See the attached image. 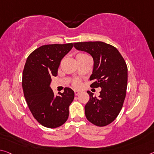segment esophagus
<instances>
[{
	"label": "esophagus",
	"mask_w": 154,
	"mask_h": 154,
	"mask_svg": "<svg viewBox=\"0 0 154 154\" xmlns=\"http://www.w3.org/2000/svg\"><path fill=\"white\" fill-rule=\"evenodd\" d=\"M80 93H81V92L79 91V90H75V94L77 96V95H79Z\"/></svg>",
	"instance_id": "obj_1"
}]
</instances>
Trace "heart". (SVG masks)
<instances>
[{
    "mask_svg": "<svg viewBox=\"0 0 154 154\" xmlns=\"http://www.w3.org/2000/svg\"><path fill=\"white\" fill-rule=\"evenodd\" d=\"M84 56H88L86 53H79L77 55V57H84ZM72 86L74 88H79L81 87L82 86V82L81 80L79 79H75L72 80Z\"/></svg>",
    "mask_w": 154,
    "mask_h": 154,
    "instance_id": "heart-1",
    "label": "heart"
}]
</instances>
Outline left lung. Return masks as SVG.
Wrapping results in <instances>:
<instances>
[{
  "label": "left lung",
  "instance_id": "1",
  "mask_svg": "<svg viewBox=\"0 0 154 154\" xmlns=\"http://www.w3.org/2000/svg\"><path fill=\"white\" fill-rule=\"evenodd\" d=\"M74 46L93 57V72L90 77L93 83L90 87L101 88L98 98L87 92L90 99L85 106L86 119L94 125H108L118 116L125 101L128 86L125 61L116 48L103 42H76Z\"/></svg>",
  "mask_w": 154,
  "mask_h": 154
}]
</instances>
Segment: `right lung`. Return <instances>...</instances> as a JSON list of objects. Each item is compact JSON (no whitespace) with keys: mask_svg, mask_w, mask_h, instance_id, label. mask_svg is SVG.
Returning <instances> with one entry per match:
<instances>
[{"mask_svg":"<svg viewBox=\"0 0 154 154\" xmlns=\"http://www.w3.org/2000/svg\"><path fill=\"white\" fill-rule=\"evenodd\" d=\"M72 46V43L43 45L28 56L24 65L22 81L24 98L34 118L46 128H58L69 116L74 91L65 88L63 93L55 96L50 84L51 77L57 75L61 60Z\"/></svg>","mask_w":154,"mask_h":154,"instance_id":"obj_1","label":"right lung"}]
</instances>
